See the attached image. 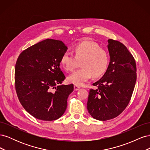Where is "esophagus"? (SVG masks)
Here are the masks:
<instances>
[{"mask_svg": "<svg viewBox=\"0 0 150 150\" xmlns=\"http://www.w3.org/2000/svg\"><path fill=\"white\" fill-rule=\"evenodd\" d=\"M80 86H77V85H75L74 86V91H78L79 89H80Z\"/></svg>", "mask_w": 150, "mask_h": 150, "instance_id": "34e87169", "label": "esophagus"}]
</instances>
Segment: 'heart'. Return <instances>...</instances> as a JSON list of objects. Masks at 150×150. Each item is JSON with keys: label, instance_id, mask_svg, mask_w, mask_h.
<instances>
[{"label": "heart", "instance_id": "1", "mask_svg": "<svg viewBox=\"0 0 150 150\" xmlns=\"http://www.w3.org/2000/svg\"><path fill=\"white\" fill-rule=\"evenodd\" d=\"M74 56L66 52L62 54L61 64L67 72L73 71L79 66L83 68L67 77L68 82L77 86H82L93 76H101L107 69L109 56L107 52L99 45L91 40H85L76 44L73 48Z\"/></svg>", "mask_w": 150, "mask_h": 150}]
</instances>
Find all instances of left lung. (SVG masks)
<instances>
[{
    "label": "left lung",
    "instance_id": "left-lung-1",
    "mask_svg": "<svg viewBox=\"0 0 150 150\" xmlns=\"http://www.w3.org/2000/svg\"><path fill=\"white\" fill-rule=\"evenodd\" d=\"M110 62L105 74L89 90L87 109L93 118L117 117L128 105L137 81V66L128 49L118 40L108 39Z\"/></svg>",
    "mask_w": 150,
    "mask_h": 150
}]
</instances>
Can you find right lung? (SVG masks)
Here are the masks:
<instances>
[{
	"label": "right lung",
	"instance_id": "obj_1",
	"mask_svg": "<svg viewBox=\"0 0 150 150\" xmlns=\"http://www.w3.org/2000/svg\"><path fill=\"white\" fill-rule=\"evenodd\" d=\"M67 49L61 40L47 39L26 49L17 58L15 67L17 97L25 110L38 120H56L66 110L74 85L57 84L66 79L60 63Z\"/></svg>",
	"mask_w": 150,
	"mask_h": 150
}]
</instances>
